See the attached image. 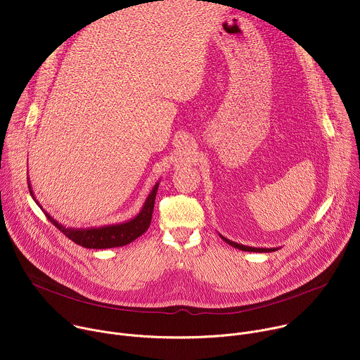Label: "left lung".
<instances>
[{"mask_svg":"<svg viewBox=\"0 0 360 360\" xmlns=\"http://www.w3.org/2000/svg\"><path fill=\"white\" fill-rule=\"evenodd\" d=\"M219 236H221L222 240H225L228 245H231V246H233V248H238V249H240V250H245V252H275V250L279 249V248H252V246H246V245H242V243H236V242H233V240H229V239H226L225 236H222L221 233H219Z\"/></svg>","mask_w":360,"mask_h":360,"instance_id":"1","label":"left lung"}]
</instances>
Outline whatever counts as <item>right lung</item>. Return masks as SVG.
Wrapping results in <instances>:
<instances>
[{
  "instance_id": "1",
  "label": "right lung",
  "mask_w": 360,
  "mask_h": 360,
  "mask_svg": "<svg viewBox=\"0 0 360 360\" xmlns=\"http://www.w3.org/2000/svg\"><path fill=\"white\" fill-rule=\"evenodd\" d=\"M160 182L153 185L150 189L148 198L145 199L142 208L138 215L131 218L129 221L121 222V224H111V225H104V226H91V228H71L60 224L56 221L53 217H51L42 207L39 202L37 200L34 191L30 184L28 178V188L32 199L37 202L38 207L42 210L48 221L56 225L58 231H61L65 236H68L72 242L89 248V249H108V248H117V246H125L139 238L150 225L152 219V212H153V203H155V196L158 191Z\"/></svg>"
}]
</instances>
